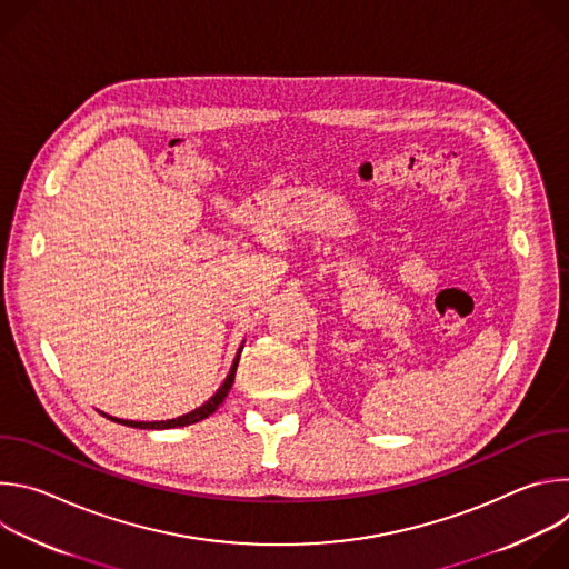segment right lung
<instances>
[{
  "instance_id": "right-lung-1",
  "label": "right lung",
  "mask_w": 569,
  "mask_h": 569,
  "mask_svg": "<svg viewBox=\"0 0 569 569\" xmlns=\"http://www.w3.org/2000/svg\"><path fill=\"white\" fill-rule=\"evenodd\" d=\"M238 358H240V351H238V356H236V360H233V365H231V369H229V376L224 378V382L220 385V389L202 405V408H198V410H193V412H189V415H184V417H178V419H169V421H123V419H112V417H108V419H112V421H117V423H123V426H130V428H139V430H167V428H180V426H191V423H198V421H202V419H207V417H211L216 410H218V405L224 400V396L229 393V389H231V382H233V376H236V367H238Z\"/></svg>"
}]
</instances>
